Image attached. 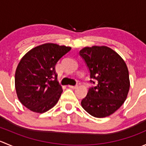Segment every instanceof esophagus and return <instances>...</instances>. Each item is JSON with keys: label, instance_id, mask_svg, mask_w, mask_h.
<instances>
[{"label": "esophagus", "instance_id": "obj_1", "mask_svg": "<svg viewBox=\"0 0 146 146\" xmlns=\"http://www.w3.org/2000/svg\"><path fill=\"white\" fill-rule=\"evenodd\" d=\"M68 88H71V89H76L78 88V85H68Z\"/></svg>", "mask_w": 146, "mask_h": 146}]
</instances>
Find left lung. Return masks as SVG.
I'll return each instance as SVG.
<instances>
[{
  "instance_id": "8db88e82",
  "label": "left lung",
  "mask_w": 146,
  "mask_h": 146,
  "mask_svg": "<svg viewBox=\"0 0 146 146\" xmlns=\"http://www.w3.org/2000/svg\"><path fill=\"white\" fill-rule=\"evenodd\" d=\"M79 54L89 70L90 82L97 83L89 88L82 107L95 117H108L127 98L130 82L126 63L117 52L104 46L85 47Z\"/></svg>"
}]
</instances>
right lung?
I'll return each mask as SVG.
<instances>
[{"label": "right lung", "instance_id": "1", "mask_svg": "<svg viewBox=\"0 0 146 146\" xmlns=\"http://www.w3.org/2000/svg\"><path fill=\"white\" fill-rule=\"evenodd\" d=\"M71 48L47 43L32 48L17 66L15 84L20 102L37 113L52 108L59 100L63 90L57 81L55 66Z\"/></svg>", "mask_w": 146, "mask_h": 146}]
</instances>
